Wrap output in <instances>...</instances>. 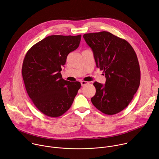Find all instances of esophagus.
Here are the masks:
<instances>
[{"label": "esophagus", "mask_w": 159, "mask_h": 159, "mask_svg": "<svg viewBox=\"0 0 159 159\" xmlns=\"http://www.w3.org/2000/svg\"><path fill=\"white\" fill-rule=\"evenodd\" d=\"M80 84H81V85H82V86H84V85H85L88 84L89 82H86V81H81V82H80Z\"/></svg>", "instance_id": "1"}]
</instances>
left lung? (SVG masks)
I'll return each instance as SVG.
<instances>
[{
  "mask_svg": "<svg viewBox=\"0 0 159 159\" xmlns=\"http://www.w3.org/2000/svg\"><path fill=\"white\" fill-rule=\"evenodd\" d=\"M92 49L96 66L103 71L105 84L95 82L93 105L107 115L117 114L130 103L140 83L138 58L125 39L107 31L83 36Z\"/></svg>",
  "mask_w": 159,
  "mask_h": 159,
  "instance_id": "1",
  "label": "left lung"
}]
</instances>
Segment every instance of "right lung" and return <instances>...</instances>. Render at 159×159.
<instances>
[{
	"label": "right lung",
	"instance_id": "obj_1",
	"mask_svg": "<svg viewBox=\"0 0 159 159\" xmlns=\"http://www.w3.org/2000/svg\"><path fill=\"white\" fill-rule=\"evenodd\" d=\"M80 39V34L49 36L25 55L22 75L27 93L38 110L49 117H59L69 110L81 87L79 82L65 80L60 73Z\"/></svg>",
	"mask_w": 159,
	"mask_h": 159
}]
</instances>
